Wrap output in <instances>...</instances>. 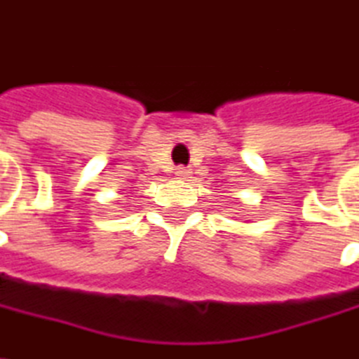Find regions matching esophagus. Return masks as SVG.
<instances>
[{
	"label": "esophagus",
	"mask_w": 359,
	"mask_h": 359,
	"mask_svg": "<svg viewBox=\"0 0 359 359\" xmlns=\"http://www.w3.org/2000/svg\"><path fill=\"white\" fill-rule=\"evenodd\" d=\"M175 175L184 180V177H188V175H190V169H188V167H177V169H175Z\"/></svg>",
	"instance_id": "1"
}]
</instances>
